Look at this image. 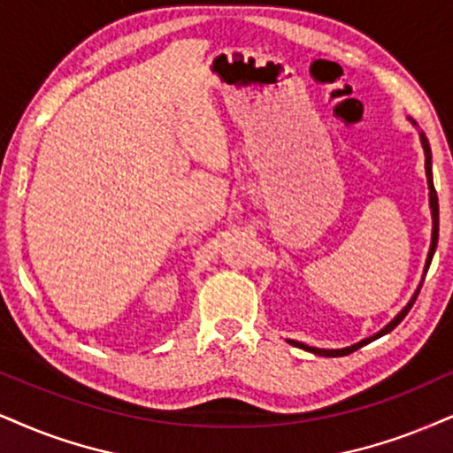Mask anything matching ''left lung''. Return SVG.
Masks as SVG:
<instances>
[{
  "mask_svg": "<svg viewBox=\"0 0 453 453\" xmlns=\"http://www.w3.org/2000/svg\"><path fill=\"white\" fill-rule=\"evenodd\" d=\"M407 119H410V124L416 127L418 134H420V142H422V149H424V170H426V182H428V205H431V216H433L431 250H428L426 265H424V273H422L420 283H418L416 292H414V296H411V298H410V303H407V304L403 306V309H401V311L397 312V315H395L393 319H390V321L387 323V326H384V327L380 329V332L373 334V336L363 338V340H359V342H355V344H350V346H344V349H317V346H309V344H304V342H296V340H288L289 344L298 346V349H304V350H309V353H315V355H321V357H344V355H350V353H353V350L361 349V346L370 344L372 340H376V338L384 336V334L393 332V329L397 327L401 321H403V317L407 315V312H410V309H411V306H414V303H416L418 294H420V288H422V283H424V277H426L428 266H431V260H433L434 250H437V242H439V199H437V191H434V184H433V153H431V144H428V138L424 136V132L420 130V127H418L416 121L411 119V117H407Z\"/></svg>",
  "mask_w": 453,
  "mask_h": 453,
  "instance_id": "1",
  "label": "left lung"
}]
</instances>
